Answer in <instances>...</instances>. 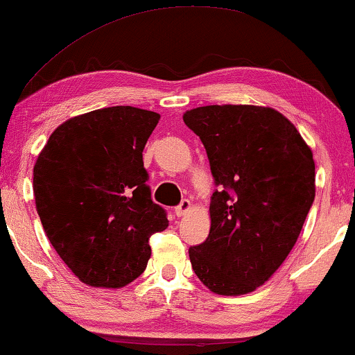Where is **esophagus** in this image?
<instances>
[{"label": "esophagus", "mask_w": 355, "mask_h": 355, "mask_svg": "<svg viewBox=\"0 0 355 355\" xmlns=\"http://www.w3.org/2000/svg\"><path fill=\"white\" fill-rule=\"evenodd\" d=\"M189 208H191V202L187 200V198H184V200H181V203H179V205L174 208V213H176L178 216H182L184 213H186Z\"/></svg>", "instance_id": "1"}]
</instances>
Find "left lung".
Masks as SVG:
<instances>
[{
    "label": "left lung",
    "instance_id": "left-lung-1",
    "mask_svg": "<svg viewBox=\"0 0 355 355\" xmlns=\"http://www.w3.org/2000/svg\"><path fill=\"white\" fill-rule=\"evenodd\" d=\"M184 123L200 137L215 189L211 227L192 245L193 273L213 293H252L279 268L315 198L312 150L271 108L210 105Z\"/></svg>",
    "mask_w": 355,
    "mask_h": 355
}]
</instances>
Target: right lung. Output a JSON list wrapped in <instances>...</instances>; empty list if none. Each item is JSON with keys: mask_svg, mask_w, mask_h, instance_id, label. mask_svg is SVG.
<instances>
[{"mask_svg": "<svg viewBox=\"0 0 355 355\" xmlns=\"http://www.w3.org/2000/svg\"><path fill=\"white\" fill-rule=\"evenodd\" d=\"M158 119L132 106L90 111L61 124L38 155V216L82 283L121 288L139 278L152 254L150 237L168 227L142 158Z\"/></svg>", "mask_w": 355, "mask_h": 355, "instance_id": "right-lung-1", "label": "right lung"}]
</instances>
